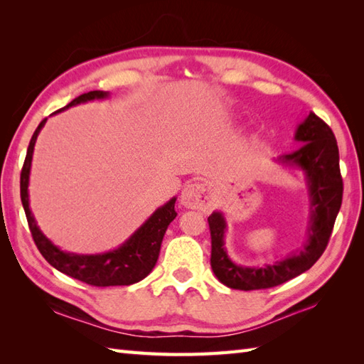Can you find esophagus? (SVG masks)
Instances as JSON below:
<instances>
[{
  "mask_svg": "<svg viewBox=\"0 0 364 364\" xmlns=\"http://www.w3.org/2000/svg\"><path fill=\"white\" fill-rule=\"evenodd\" d=\"M181 203L191 210H211V188L206 183H189L181 192Z\"/></svg>",
  "mask_w": 364,
  "mask_h": 364,
  "instance_id": "34e87169",
  "label": "esophagus"
}]
</instances>
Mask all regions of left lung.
<instances>
[{
    "label": "left lung",
    "instance_id": "1",
    "mask_svg": "<svg viewBox=\"0 0 364 364\" xmlns=\"http://www.w3.org/2000/svg\"><path fill=\"white\" fill-rule=\"evenodd\" d=\"M296 141L304 142L299 150L280 158L288 166L301 168L306 175L311 200V220L308 241L299 253L264 267L237 266L230 259L223 236L227 222L222 213L208 218L211 231V267L214 275L231 289L253 291L282 284L310 269L326 250L336 215L343 202V178L339 170V151L333 131L314 112L300 123Z\"/></svg>",
    "mask_w": 364,
    "mask_h": 364
}]
</instances>
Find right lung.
I'll return each instance as SVG.
<instances>
[{
    "label": "right lung",
    "mask_w": 364,
    "mask_h": 364,
    "mask_svg": "<svg viewBox=\"0 0 364 364\" xmlns=\"http://www.w3.org/2000/svg\"><path fill=\"white\" fill-rule=\"evenodd\" d=\"M107 95L109 94L103 90H92L87 92V94L76 97L73 102H70L67 106H64L63 109H59L56 112L68 109V107L75 105L92 102V100H102ZM46 119L41 122V125L37 127L33 137H31L25 164H23L20 175L21 203L23 208H25L28 225L38 252H41L42 257L48 261L54 269H58L59 272L76 278V280L87 283L90 286H98V288H105V286H128L144 280V278L151 272L154 264H156L162 237H164L170 222L176 218V198H170L164 206L158 208V210L150 215L149 220H145L144 225L137 231H134V235L131 236L128 241L123 242L119 249H115L112 252L100 255H76L58 249V247L38 230L34 215L29 210L28 184L31 161H33L37 136L43 128Z\"/></svg>",
    "instance_id": "1"
}]
</instances>
